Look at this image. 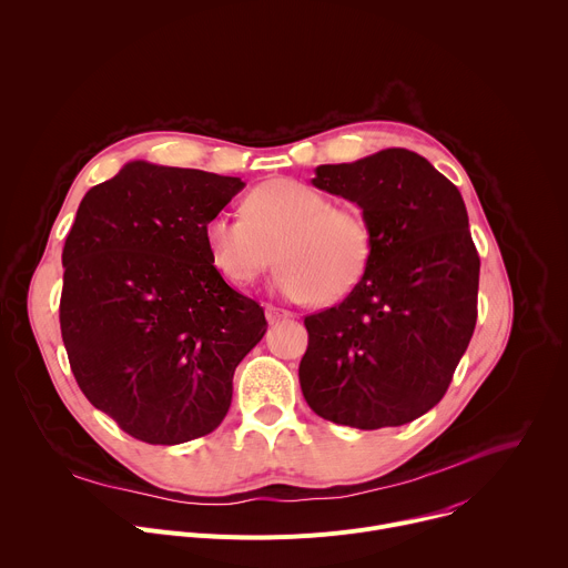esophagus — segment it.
<instances>
[{"label":"esophagus","mask_w":568,"mask_h":568,"mask_svg":"<svg viewBox=\"0 0 568 568\" xmlns=\"http://www.w3.org/2000/svg\"><path fill=\"white\" fill-rule=\"evenodd\" d=\"M265 314H267L270 323H278V321H285V318L294 316L290 310H283V307H276V305H265Z\"/></svg>","instance_id":"1"}]
</instances>
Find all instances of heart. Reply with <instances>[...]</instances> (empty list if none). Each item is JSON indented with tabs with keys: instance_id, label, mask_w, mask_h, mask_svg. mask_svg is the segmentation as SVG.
Masks as SVG:
<instances>
[{
	"instance_id": "b5f03b06",
	"label": "heart",
	"mask_w": 568,
	"mask_h": 568,
	"mask_svg": "<svg viewBox=\"0 0 568 568\" xmlns=\"http://www.w3.org/2000/svg\"><path fill=\"white\" fill-rule=\"evenodd\" d=\"M245 215L213 213L204 245L213 267L233 285H252L276 261V287L296 301L335 303L364 278L373 258V226L362 209L298 180L276 178L252 189Z\"/></svg>"
}]
</instances>
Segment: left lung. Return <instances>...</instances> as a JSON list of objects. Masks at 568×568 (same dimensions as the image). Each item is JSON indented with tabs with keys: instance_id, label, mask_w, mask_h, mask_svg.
Returning <instances> with one entry per match:
<instances>
[{
	"instance_id": "obj_1",
	"label": "left lung",
	"mask_w": 568,
	"mask_h": 568,
	"mask_svg": "<svg viewBox=\"0 0 568 568\" xmlns=\"http://www.w3.org/2000/svg\"><path fill=\"white\" fill-rule=\"evenodd\" d=\"M312 184L355 202L375 247L339 305L305 316L303 397L337 425H407L443 399L476 326L480 261L465 202L404 148L318 166Z\"/></svg>"
}]
</instances>
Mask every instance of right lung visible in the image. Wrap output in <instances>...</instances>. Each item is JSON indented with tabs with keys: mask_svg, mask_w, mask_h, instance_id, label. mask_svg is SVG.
<instances>
[{
	"mask_svg": "<svg viewBox=\"0 0 568 568\" xmlns=\"http://www.w3.org/2000/svg\"><path fill=\"white\" fill-rule=\"evenodd\" d=\"M240 178L130 161L88 191L62 250L60 333L85 397L125 434L180 445L226 416L263 307L213 267L204 224Z\"/></svg>",
	"mask_w": 568,
	"mask_h": 568,
	"instance_id": "add662e5",
	"label": "right lung"
}]
</instances>
